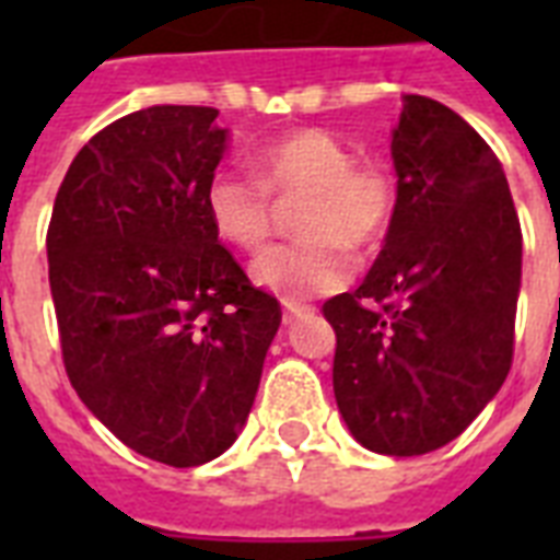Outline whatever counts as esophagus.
Masks as SVG:
<instances>
[{
  "label": "esophagus",
  "mask_w": 560,
  "mask_h": 560,
  "mask_svg": "<svg viewBox=\"0 0 560 560\" xmlns=\"http://www.w3.org/2000/svg\"><path fill=\"white\" fill-rule=\"evenodd\" d=\"M305 316H311V307L302 305V302H284V325H293Z\"/></svg>",
  "instance_id": "34e87169"
}]
</instances>
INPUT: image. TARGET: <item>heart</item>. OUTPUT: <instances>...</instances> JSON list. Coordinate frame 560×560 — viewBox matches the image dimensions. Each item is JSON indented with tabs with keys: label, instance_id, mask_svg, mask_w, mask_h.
<instances>
[{
	"label": "heart",
	"instance_id": "obj_1",
	"mask_svg": "<svg viewBox=\"0 0 560 560\" xmlns=\"http://www.w3.org/2000/svg\"><path fill=\"white\" fill-rule=\"evenodd\" d=\"M253 174L220 168L206 186V211L223 241L255 249L270 235L276 197L305 194L299 241L276 244L253 261V279L284 299L340 288L349 279L346 246L369 249L389 229L395 177L383 162L354 160L349 142L328 130H293L255 144Z\"/></svg>",
	"mask_w": 560,
	"mask_h": 560
}]
</instances>
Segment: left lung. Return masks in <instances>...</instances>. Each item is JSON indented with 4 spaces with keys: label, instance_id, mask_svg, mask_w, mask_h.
<instances>
[{
    "label": "left lung",
    "instance_id": "8db88e82",
    "mask_svg": "<svg viewBox=\"0 0 560 560\" xmlns=\"http://www.w3.org/2000/svg\"><path fill=\"white\" fill-rule=\"evenodd\" d=\"M392 162L398 197L381 255L323 314L351 435L421 456L453 442L512 369L523 235L503 165L451 107L404 95Z\"/></svg>",
    "mask_w": 560,
    "mask_h": 560
}]
</instances>
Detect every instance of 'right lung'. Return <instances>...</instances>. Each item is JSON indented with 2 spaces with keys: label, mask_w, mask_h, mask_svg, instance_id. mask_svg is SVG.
Returning <instances> with one entry per match:
<instances>
[{
  "label": "right lung",
  "mask_w": 560,
  "mask_h": 560,
  "mask_svg": "<svg viewBox=\"0 0 560 560\" xmlns=\"http://www.w3.org/2000/svg\"><path fill=\"white\" fill-rule=\"evenodd\" d=\"M214 118L160 104L104 127L66 171L46 237L78 398L130 451L174 468L232 447L281 323L206 211L229 142Z\"/></svg>",
  "instance_id": "1"
}]
</instances>
